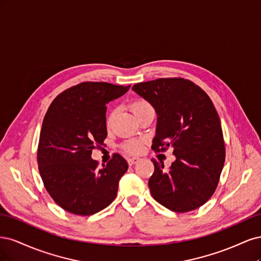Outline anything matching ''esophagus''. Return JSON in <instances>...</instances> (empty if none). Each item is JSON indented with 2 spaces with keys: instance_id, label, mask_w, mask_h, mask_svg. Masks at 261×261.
<instances>
[{
  "instance_id": "obj_1",
  "label": "esophagus",
  "mask_w": 261,
  "mask_h": 261,
  "mask_svg": "<svg viewBox=\"0 0 261 261\" xmlns=\"http://www.w3.org/2000/svg\"><path fill=\"white\" fill-rule=\"evenodd\" d=\"M138 161H139V158H128V159H127L128 165H134L135 163H137Z\"/></svg>"
}]
</instances>
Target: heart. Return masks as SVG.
Wrapping results in <instances>:
<instances>
[{"instance_id": "1", "label": "heart", "mask_w": 261, "mask_h": 261, "mask_svg": "<svg viewBox=\"0 0 261 261\" xmlns=\"http://www.w3.org/2000/svg\"><path fill=\"white\" fill-rule=\"evenodd\" d=\"M130 109H132L133 113L136 115V117H138L141 114H144L145 112L152 111L153 110L152 106L150 105L147 100H144V99L134 100L130 103ZM114 116H115V110L110 112V114L108 115V118H107L108 125H111ZM123 148L126 152L137 154V153H140L144 150L145 141L143 139H130L128 141H126V143L123 145Z\"/></svg>"}]
</instances>
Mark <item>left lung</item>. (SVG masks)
<instances>
[{
  "label": "left lung",
  "instance_id": "8db88e82",
  "mask_svg": "<svg viewBox=\"0 0 261 261\" xmlns=\"http://www.w3.org/2000/svg\"><path fill=\"white\" fill-rule=\"evenodd\" d=\"M156 113L154 151L173 149L175 161L154 164L148 185L153 198L174 212H188L209 200L225 160L222 127L211 99L184 78H159L132 88Z\"/></svg>",
  "mask_w": 261,
  "mask_h": 261
}]
</instances>
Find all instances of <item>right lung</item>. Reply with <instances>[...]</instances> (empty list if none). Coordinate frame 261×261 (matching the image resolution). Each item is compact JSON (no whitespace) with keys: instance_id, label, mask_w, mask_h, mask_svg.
Listing matches in <instances>:
<instances>
[{"instance_id":"add662e5","label":"right lung","mask_w":261,"mask_h":261,"mask_svg":"<svg viewBox=\"0 0 261 261\" xmlns=\"http://www.w3.org/2000/svg\"><path fill=\"white\" fill-rule=\"evenodd\" d=\"M129 87L91 82L70 87L53 100L43 118L37 153L39 171L53 200L70 213L94 215L116 197L127 162L115 153L99 169L91 153L108 135L107 103Z\"/></svg>"}]
</instances>
